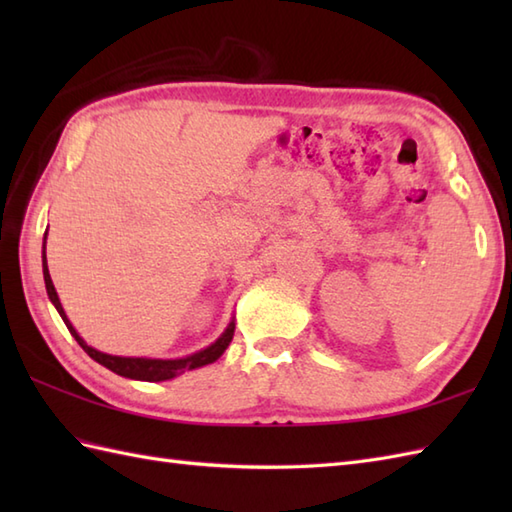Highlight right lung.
<instances>
[{"label": "right lung", "instance_id": "obj_1", "mask_svg": "<svg viewBox=\"0 0 512 512\" xmlns=\"http://www.w3.org/2000/svg\"><path fill=\"white\" fill-rule=\"evenodd\" d=\"M43 279H46V290H48V297L54 303V308L59 310L63 323L68 325L70 334L76 339L85 352H88L96 363L105 365L107 369H112L114 374L118 376H125V378H134V380H149V383H158V380H169L178 374L189 372V369L195 367H202V365H209L213 361H217L224 354V350L228 347V343L233 341V332H235V323H231L226 328V332L217 339L213 345L206 347V350L198 352V354H191L187 358H176V361H162V358H125V356H112V354H103L99 350H94L88 343H85L76 330L72 328V323L65 317V312L61 308V301L57 297V290H54V284L50 279L48 273V262H46V242H43Z\"/></svg>", "mask_w": 512, "mask_h": 512}]
</instances>
